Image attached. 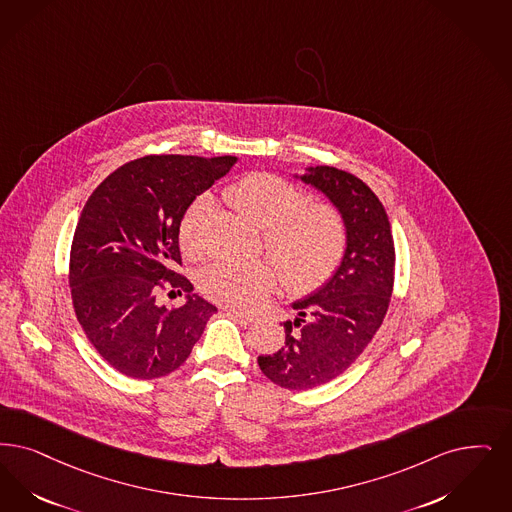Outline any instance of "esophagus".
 <instances>
[{
  "label": "esophagus",
  "instance_id": "1",
  "mask_svg": "<svg viewBox=\"0 0 512 512\" xmlns=\"http://www.w3.org/2000/svg\"><path fill=\"white\" fill-rule=\"evenodd\" d=\"M230 312L236 316V318H240V320H244L247 324H251V322H255L259 316L257 314H253V312H244V310H238V308H230Z\"/></svg>",
  "mask_w": 512,
  "mask_h": 512
}]
</instances>
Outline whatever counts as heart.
I'll use <instances>...</instances> for the list:
<instances>
[{
    "label": "heart",
    "mask_w": 512,
    "mask_h": 512,
    "mask_svg": "<svg viewBox=\"0 0 512 512\" xmlns=\"http://www.w3.org/2000/svg\"><path fill=\"white\" fill-rule=\"evenodd\" d=\"M225 200L244 217L263 228L266 251L280 268L282 280L293 291L322 286L337 270L347 246V228L341 213L328 204H310L297 186L274 175H249L232 184ZM211 198L198 196L186 207L179 225L184 253L198 257L204 251V225ZM278 282L270 261H219L202 276L205 293L230 307H257Z\"/></svg>",
    "instance_id": "obj_1"
}]
</instances>
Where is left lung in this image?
Returning <instances> with one entry per match:
<instances>
[{"label": "left lung", "mask_w": 512, "mask_h": 512, "mask_svg": "<svg viewBox=\"0 0 512 512\" xmlns=\"http://www.w3.org/2000/svg\"><path fill=\"white\" fill-rule=\"evenodd\" d=\"M293 177L324 194L347 228L337 270L324 286L291 303L297 316L284 324V347L257 358L278 387L308 390L341 375L381 328L394 282V240L385 207L358 177L329 165Z\"/></svg>", "instance_id": "1"}]
</instances>
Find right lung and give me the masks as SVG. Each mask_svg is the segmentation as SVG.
I'll return each instance as SVG.
<instances>
[{
    "mask_svg": "<svg viewBox=\"0 0 512 512\" xmlns=\"http://www.w3.org/2000/svg\"><path fill=\"white\" fill-rule=\"evenodd\" d=\"M238 162L236 156H144L118 167L83 205L70 251L72 301L91 345L133 379L183 366L217 307L192 293L181 265L186 207ZM184 290L185 305L155 301L162 286Z\"/></svg>",
    "mask_w": 512,
    "mask_h": 512,
    "instance_id": "1",
    "label": "right lung"
}]
</instances>
